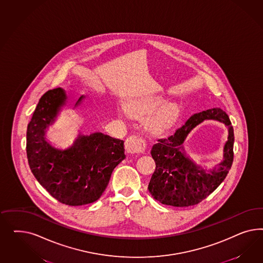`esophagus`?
Here are the masks:
<instances>
[{
	"instance_id": "1",
	"label": "esophagus",
	"mask_w": 263,
	"mask_h": 263,
	"mask_svg": "<svg viewBox=\"0 0 263 263\" xmlns=\"http://www.w3.org/2000/svg\"><path fill=\"white\" fill-rule=\"evenodd\" d=\"M146 143L142 137L130 136L125 142V151L131 154H140L145 151Z\"/></svg>"
}]
</instances>
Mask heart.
<instances>
[{
  "label": "heart",
  "instance_id": "b5f03b06",
  "mask_svg": "<svg viewBox=\"0 0 263 263\" xmlns=\"http://www.w3.org/2000/svg\"><path fill=\"white\" fill-rule=\"evenodd\" d=\"M129 111L138 118L147 116L144 124L153 133L162 132L174 124L180 116V109L176 104H166V100L162 98L136 100L130 105Z\"/></svg>",
  "mask_w": 263,
  "mask_h": 263
}]
</instances>
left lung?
I'll return each instance as SVG.
<instances>
[{"label":"left lung","instance_id":"left-lung-1","mask_svg":"<svg viewBox=\"0 0 263 263\" xmlns=\"http://www.w3.org/2000/svg\"><path fill=\"white\" fill-rule=\"evenodd\" d=\"M206 119L220 121L229 128L223 161L212 170L197 165L186 156L183 146L187 134ZM233 128L223 110L214 108L193 115L175 134L158 139L153 144L151 153L156 167L148 184V191L154 199L166 205L187 207L198 204L226 178L233 162Z\"/></svg>","mask_w":263,"mask_h":263}]
</instances>
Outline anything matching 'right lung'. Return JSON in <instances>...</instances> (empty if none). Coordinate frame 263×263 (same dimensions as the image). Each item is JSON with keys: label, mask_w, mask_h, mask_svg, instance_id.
Masks as SVG:
<instances>
[{"label": "right lung", "mask_w": 263, "mask_h": 263, "mask_svg": "<svg viewBox=\"0 0 263 263\" xmlns=\"http://www.w3.org/2000/svg\"><path fill=\"white\" fill-rule=\"evenodd\" d=\"M62 88L41 96L27 129V157L40 185L60 202L70 206L85 205L101 197L114 168L125 158L124 142L101 132L80 133L66 149L46 140L48 127L54 123L66 102ZM85 96L75 104L80 106Z\"/></svg>", "instance_id": "right-lung-1"}]
</instances>
